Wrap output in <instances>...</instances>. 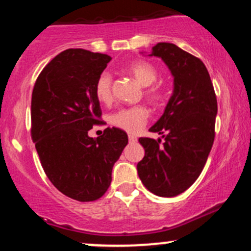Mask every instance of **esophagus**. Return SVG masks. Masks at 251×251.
<instances>
[{
    "label": "esophagus",
    "instance_id": "34e87169",
    "mask_svg": "<svg viewBox=\"0 0 251 251\" xmlns=\"http://www.w3.org/2000/svg\"><path fill=\"white\" fill-rule=\"evenodd\" d=\"M128 140L129 143H135L137 142V137H134L133 134H128Z\"/></svg>",
    "mask_w": 251,
    "mask_h": 251
}]
</instances>
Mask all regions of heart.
Wrapping results in <instances>:
<instances>
[{
	"label": "heart",
	"mask_w": 251,
	"mask_h": 251,
	"mask_svg": "<svg viewBox=\"0 0 251 251\" xmlns=\"http://www.w3.org/2000/svg\"><path fill=\"white\" fill-rule=\"evenodd\" d=\"M127 72L139 81L140 85L149 86L145 89V96L150 101L155 103V105L163 101L164 89L157 85L150 86L158 77V71L155 70L153 65L146 61H137L128 66ZM112 83H113V79L107 72L101 73L98 77L94 91H96V96L99 99V101L103 103L111 101ZM149 114V109L146 106L137 105L119 109L109 117V122L118 128H122L124 131L129 132V133H135L148 122Z\"/></svg>",
	"instance_id": "obj_1"
}]
</instances>
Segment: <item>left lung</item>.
I'll return each mask as SVG.
<instances>
[{"label":"left lung","instance_id":"1","mask_svg":"<svg viewBox=\"0 0 251 251\" xmlns=\"http://www.w3.org/2000/svg\"><path fill=\"white\" fill-rule=\"evenodd\" d=\"M151 56L162 57L174 75V94L150 128L162 139L139 138L145 155L137 165L140 180L160 197H175L200 177L215 140L217 99L201 59L174 43L159 42Z\"/></svg>","mask_w":251,"mask_h":251}]
</instances>
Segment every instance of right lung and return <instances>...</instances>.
<instances>
[{
    "mask_svg": "<svg viewBox=\"0 0 251 251\" xmlns=\"http://www.w3.org/2000/svg\"><path fill=\"white\" fill-rule=\"evenodd\" d=\"M109 61L107 54L63 50L43 68L31 94L30 133L43 171L60 192L79 201L105 195L128 143L117 127L88 137L94 125L105 124L94 87Z\"/></svg>",
    "mask_w": 251,
    "mask_h": 251,
    "instance_id": "right-lung-1",
    "label": "right lung"
}]
</instances>
